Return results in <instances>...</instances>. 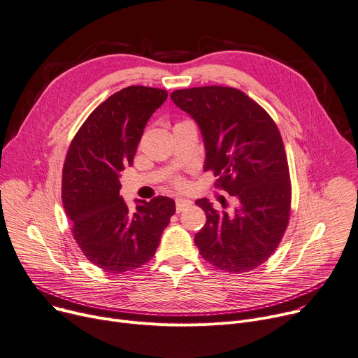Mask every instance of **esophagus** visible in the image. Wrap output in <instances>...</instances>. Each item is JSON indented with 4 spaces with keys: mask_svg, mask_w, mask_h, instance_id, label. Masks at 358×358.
I'll list each match as a JSON object with an SVG mask.
<instances>
[{
    "mask_svg": "<svg viewBox=\"0 0 358 358\" xmlns=\"http://www.w3.org/2000/svg\"><path fill=\"white\" fill-rule=\"evenodd\" d=\"M188 206H192V201H189L188 199H182V197H177L176 199V208H177V213H181L184 208H187Z\"/></svg>",
    "mask_w": 358,
    "mask_h": 358,
    "instance_id": "34e87169",
    "label": "esophagus"
}]
</instances>
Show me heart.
<instances>
[{"instance_id": "b5f03b06", "label": "heart", "mask_w": 358, "mask_h": 358, "mask_svg": "<svg viewBox=\"0 0 358 358\" xmlns=\"http://www.w3.org/2000/svg\"><path fill=\"white\" fill-rule=\"evenodd\" d=\"M177 182H178V181H177Z\"/></svg>"}]
</instances>
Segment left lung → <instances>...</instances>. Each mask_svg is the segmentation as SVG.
Returning a JSON list of instances; mask_svg holds the SVG:
<instances>
[{"instance_id":"1","label":"left lung","mask_w":358,"mask_h":358,"mask_svg":"<svg viewBox=\"0 0 358 358\" xmlns=\"http://www.w3.org/2000/svg\"><path fill=\"white\" fill-rule=\"evenodd\" d=\"M173 102L199 124L204 170L237 201L233 214L196 201L206 224L196 234L200 255L216 268L243 273L272 256L288 227L289 166L280 132L269 113L239 89L203 86L171 93Z\"/></svg>"}]
</instances>
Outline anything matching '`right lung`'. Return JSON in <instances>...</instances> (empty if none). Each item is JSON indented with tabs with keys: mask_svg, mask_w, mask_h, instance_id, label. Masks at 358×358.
<instances>
[{
	"mask_svg": "<svg viewBox=\"0 0 358 358\" xmlns=\"http://www.w3.org/2000/svg\"><path fill=\"white\" fill-rule=\"evenodd\" d=\"M169 92L128 86L94 109L69 147L62 200L83 255L109 273L136 269L152 259L176 213L170 197L138 200L129 211L119 177L132 165L144 128Z\"/></svg>",
	"mask_w": 358,
	"mask_h": 358,
	"instance_id": "1",
	"label": "right lung"
}]
</instances>
